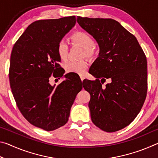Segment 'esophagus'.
Wrapping results in <instances>:
<instances>
[{
	"label": "esophagus",
	"instance_id": "1",
	"mask_svg": "<svg viewBox=\"0 0 158 158\" xmlns=\"http://www.w3.org/2000/svg\"><path fill=\"white\" fill-rule=\"evenodd\" d=\"M80 79H81V81H83V80L84 79V76H82V75H81V76H80Z\"/></svg>",
	"mask_w": 158,
	"mask_h": 158
}]
</instances>
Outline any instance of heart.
I'll list each match as a JSON object with an SVG mask.
<instances>
[{
  "label": "heart",
  "instance_id": "1",
  "mask_svg": "<svg viewBox=\"0 0 158 158\" xmlns=\"http://www.w3.org/2000/svg\"><path fill=\"white\" fill-rule=\"evenodd\" d=\"M71 40L74 43L84 48V52L82 53L83 57L85 56L91 58L95 56L97 52L93 47L94 40L90 35L84 31H77L72 35ZM56 52L61 60L66 59L68 56V47L65 41H59L56 47ZM88 65L89 63L86 60H81L79 61H68L65 64L64 67L67 73L83 74L86 70Z\"/></svg>",
  "mask_w": 158,
  "mask_h": 158
}]
</instances>
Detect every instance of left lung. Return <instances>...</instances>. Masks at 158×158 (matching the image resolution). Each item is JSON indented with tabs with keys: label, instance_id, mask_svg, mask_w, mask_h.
I'll return each mask as SVG.
<instances>
[{
	"label": "left lung",
	"instance_id": "obj_1",
	"mask_svg": "<svg viewBox=\"0 0 158 158\" xmlns=\"http://www.w3.org/2000/svg\"><path fill=\"white\" fill-rule=\"evenodd\" d=\"M100 47L90 68L96 80H84L93 123L107 132L127 126L141 111L147 93V60L137 38L111 19L77 17ZM109 78L105 87L102 84Z\"/></svg>",
	"mask_w": 158,
	"mask_h": 158
}]
</instances>
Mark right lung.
<instances>
[{"label": "right lung", "mask_w": 158, "mask_h": 158, "mask_svg": "<svg viewBox=\"0 0 158 158\" xmlns=\"http://www.w3.org/2000/svg\"><path fill=\"white\" fill-rule=\"evenodd\" d=\"M75 23V16L36 21L12 48L9 79L16 103L31 124L46 131L66 124L71 106L83 88L82 83L72 85L68 74L56 86L49 84L52 75L58 79L63 75L56 47Z\"/></svg>", "instance_id": "1"}]
</instances>
